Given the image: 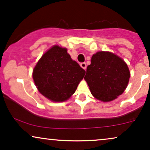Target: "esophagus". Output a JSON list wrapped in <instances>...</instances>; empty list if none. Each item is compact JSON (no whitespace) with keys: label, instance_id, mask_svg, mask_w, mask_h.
<instances>
[{"label":"esophagus","instance_id":"obj_1","mask_svg":"<svg viewBox=\"0 0 150 150\" xmlns=\"http://www.w3.org/2000/svg\"><path fill=\"white\" fill-rule=\"evenodd\" d=\"M80 66L81 68H82V69H84V70L86 69V63H85V62H82V63H81Z\"/></svg>","mask_w":150,"mask_h":150}]
</instances>
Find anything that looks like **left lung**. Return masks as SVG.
<instances>
[{
  "label": "left lung",
  "mask_w": 150,
  "mask_h": 150,
  "mask_svg": "<svg viewBox=\"0 0 150 150\" xmlns=\"http://www.w3.org/2000/svg\"><path fill=\"white\" fill-rule=\"evenodd\" d=\"M130 73L122 59L109 52H98L87 66L84 79L95 98L103 102L113 100L127 86Z\"/></svg>",
  "instance_id": "8db88e82"
}]
</instances>
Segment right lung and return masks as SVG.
Segmentation results:
<instances>
[{"instance_id": "add662e5", "label": "right lung", "mask_w": 150, "mask_h": 150, "mask_svg": "<svg viewBox=\"0 0 150 150\" xmlns=\"http://www.w3.org/2000/svg\"><path fill=\"white\" fill-rule=\"evenodd\" d=\"M86 71L72 60L66 48L54 45L47 51L33 70L39 91L54 102L68 100L75 93Z\"/></svg>"}]
</instances>
